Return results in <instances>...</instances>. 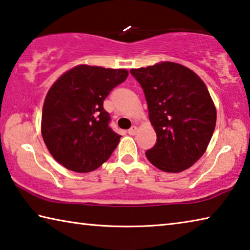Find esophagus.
<instances>
[{
  "mask_svg": "<svg viewBox=\"0 0 250 250\" xmlns=\"http://www.w3.org/2000/svg\"><path fill=\"white\" fill-rule=\"evenodd\" d=\"M137 131H138V128L135 125H133V126H131V128L128 130V133L130 135H134L135 133H137Z\"/></svg>",
  "mask_w": 250,
  "mask_h": 250,
  "instance_id": "34e87169",
  "label": "esophagus"
}]
</instances>
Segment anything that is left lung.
Returning a JSON list of instances; mask_svg holds the SVG:
<instances>
[{"mask_svg":"<svg viewBox=\"0 0 250 250\" xmlns=\"http://www.w3.org/2000/svg\"><path fill=\"white\" fill-rule=\"evenodd\" d=\"M141 84L156 133L146 152L163 172L188 170L205 153L216 125V107L206 84L193 70L173 62L130 70Z\"/></svg>","mask_w":250,"mask_h":250,"instance_id":"obj_1","label":"left lung"}]
</instances>
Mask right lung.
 I'll use <instances>...</instances> for the list:
<instances>
[{
  "label": "right lung",
  "mask_w": 250,
  "mask_h": 250,
  "mask_svg": "<svg viewBox=\"0 0 250 250\" xmlns=\"http://www.w3.org/2000/svg\"><path fill=\"white\" fill-rule=\"evenodd\" d=\"M126 69L78 65L62 74L45 97L41 131L49 153L70 171H95L121 135L109 128L104 100L128 77Z\"/></svg>",
  "instance_id": "1"
}]
</instances>
